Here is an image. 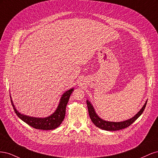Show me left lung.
<instances>
[{"label":"left lung","instance_id":"left-lung-1","mask_svg":"<svg viewBox=\"0 0 158 158\" xmlns=\"http://www.w3.org/2000/svg\"><path fill=\"white\" fill-rule=\"evenodd\" d=\"M86 103H87L89 117L94 125L97 127L103 129V130H105V131H118V130H121V129H123V128H125L130 126L131 124H132L134 122H135L136 119L141 115L143 111H144V110L146 106L147 101L146 102V103L141 108L140 111H138L135 116L132 117L131 118L127 119L126 121H120V122H112V121H107L106 120H103V119L100 118L98 116V114L95 111V109L92 106V104L90 103L89 100H86Z\"/></svg>","mask_w":158,"mask_h":158}]
</instances>
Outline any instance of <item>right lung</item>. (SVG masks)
Listing matches in <instances>:
<instances>
[{"label": "right lung", "instance_id": "obj_1", "mask_svg": "<svg viewBox=\"0 0 158 158\" xmlns=\"http://www.w3.org/2000/svg\"><path fill=\"white\" fill-rule=\"evenodd\" d=\"M73 91L74 88L66 91L62 95L60 99L59 103L58 106H57L55 111L53 113H52L51 115L46 117H30L20 113L15 107V106L14 105L11 95L10 99L14 111H15L18 117L23 122H25L31 127L36 129H40V130H53V129H55L59 127L62 122L63 121L66 113V105H67L69 102L70 95L73 93Z\"/></svg>", "mask_w": 158, "mask_h": 158}]
</instances>
